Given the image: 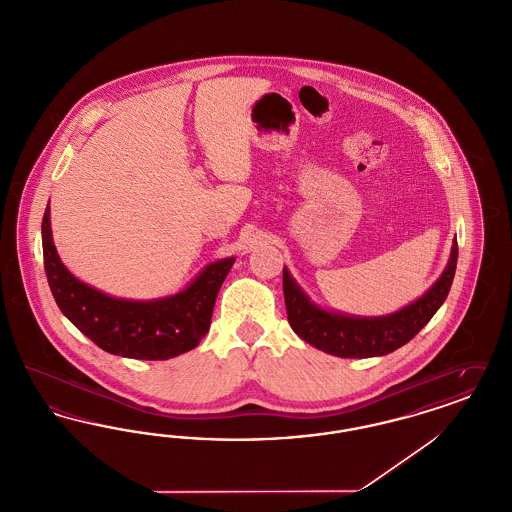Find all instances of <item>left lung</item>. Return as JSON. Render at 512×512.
Masks as SVG:
<instances>
[{"instance_id":"obj_1","label":"left lung","mask_w":512,"mask_h":512,"mask_svg":"<svg viewBox=\"0 0 512 512\" xmlns=\"http://www.w3.org/2000/svg\"><path fill=\"white\" fill-rule=\"evenodd\" d=\"M459 247L453 242L449 263L438 282L411 305L386 317H351L324 311L293 280L284 267V299L293 332L324 353L343 359H365L388 355L399 349L436 315L451 290Z\"/></svg>"}]
</instances>
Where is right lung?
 <instances>
[{
	"label": "right lung",
	"mask_w": 512,
	"mask_h": 512,
	"mask_svg": "<svg viewBox=\"0 0 512 512\" xmlns=\"http://www.w3.org/2000/svg\"><path fill=\"white\" fill-rule=\"evenodd\" d=\"M49 205L42 220L44 268L61 313L103 351L140 361H167L199 345L207 334L220 286L234 257L203 268L194 282L169 297L119 299L80 282L61 263L51 238Z\"/></svg>",
	"instance_id": "right-lung-1"
}]
</instances>
